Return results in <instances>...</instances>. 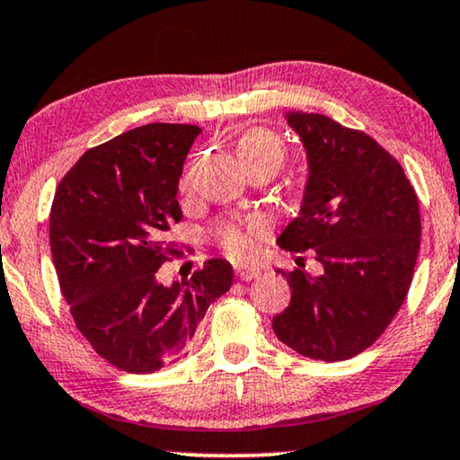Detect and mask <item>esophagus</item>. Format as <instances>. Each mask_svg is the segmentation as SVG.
Returning <instances> with one entry per match:
<instances>
[{
  "label": "esophagus",
  "mask_w": 460,
  "mask_h": 460,
  "mask_svg": "<svg viewBox=\"0 0 460 460\" xmlns=\"http://www.w3.org/2000/svg\"><path fill=\"white\" fill-rule=\"evenodd\" d=\"M235 275H237L242 281H252V279H256L258 275H261V269H258V267H250V264H237V267H235Z\"/></svg>",
  "instance_id": "esophagus-1"
}]
</instances>
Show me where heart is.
I'll list each match as a JSON object with an SVG mask.
<instances>
[{"label": "heart", "mask_w": 460, "mask_h": 460, "mask_svg": "<svg viewBox=\"0 0 460 460\" xmlns=\"http://www.w3.org/2000/svg\"><path fill=\"white\" fill-rule=\"evenodd\" d=\"M237 154L245 168L256 164L281 166L286 160V147H283L281 139L267 128H252V131L243 133L237 141ZM258 229H261L258 223L225 225L221 227V242L231 254H248L252 250V235H256Z\"/></svg>", "instance_id": "heart-1"}]
</instances>
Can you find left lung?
Returning <instances> with one entry per match:
<instances>
[{
  "instance_id": "obj_1",
  "label": "left lung",
  "mask_w": 460,
  "mask_h": 460,
  "mask_svg": "<svg viewBox=\"0 0 460 460\" xmlns=\"http://www.w3.org/2000/svg\"><path fill=\"white\" fill-rule=\"evenodd\" d=\"M306 152L297 217L277 242L313 250L323 273L277 270L292 302L273 332L302 357L335 362L367 350L390 325L415 273L421 217L402 166L368 135L323 114L286 112Z\"/></svg>"
}]
</instances>
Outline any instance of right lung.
Instances as JSON below:
<instances>
[{
    "instance_id": "add662e5",
    "label": "right lung",
    "mask_w": 460,
    "mask_h": 460,
    "mask_svg": "<svg viewBox=\"0 0 460 460\" xmlns=\"http://www.w3.org/2000/svg\"><path fill=\"white\" fill-rule=\"evenodd\" d=\"M199 133L166 122L131 128L83 154L51 204V258L76 329L127 373H154L185 357L206 310L233 283L225 258L191 279L158 281L174 252L166 233L183 217L179 179Z\"/></svg>"
}]
</instances>
